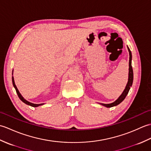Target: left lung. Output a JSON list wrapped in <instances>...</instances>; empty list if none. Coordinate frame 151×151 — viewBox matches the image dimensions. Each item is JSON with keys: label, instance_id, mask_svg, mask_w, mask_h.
Segmentation results:
<instances>
[{"label": "left lung", "instance_id": "obj_1", "mask_svg": "<svg viewBox=\"0 0 151 151\" xmlns=\"http://www.w3.org/2000/svg\"><path fill=\"white\" fill-rule=\"evenodd\" d=\"M128 50H129V80H128V83L126 86V88H125L124 90L123 91V93L121 95V96L119 97L116 101L115 102H112L111 104H102L101 103L102 106H104L107 107V108H111L115 106H117L119 104H120L121 102L123 101L125 97H127V94L129 93V91L130 89V87L132 85V82H133V78H134V75H133V69H132V53H131V51L130 49L128 47Z\"/></svg>", "mask_w": 151, "mask_h": 151}]
</instances>
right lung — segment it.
Returning <instances> with one entry per match:
<instances>
[{
	"instance_id": "obj_1",
	"label": "right lung",
	"mask_w": 151,
	"mask_h": 151,
	"mask_svg": "<svg viewBox=\"0 0 151 151\" xmlns=\"http://www.w3.org/2000/svg\"><path fill=\"white\" fill-rule=\"evenodd\" d=\"M12 75H13V73H12ZM12 82H13V85H14V87L15 88V90H16V92H17V94L18 95L19 98L21 100L24 102V103H25L26 104L29 105V106H32V107H37V106H39L44 104H34V103H32V102H30L27 101V100H25V99H24L23 97H22V96L21 95L20 93H19V90H18V89H17V86H16L15 84L14 76H12Z\"/></svg>"
}]
</instances>
